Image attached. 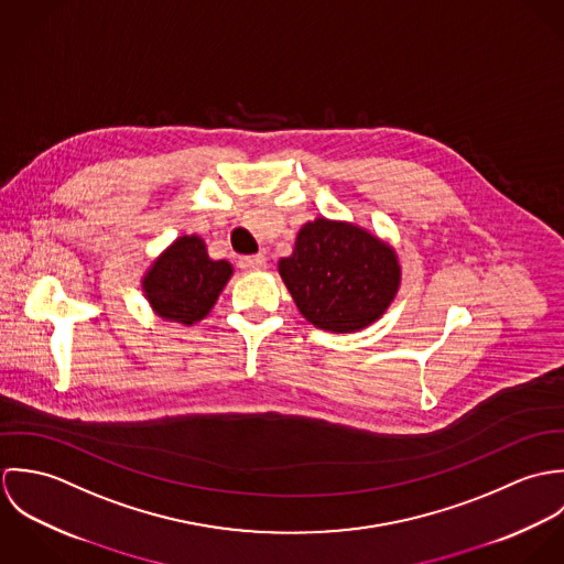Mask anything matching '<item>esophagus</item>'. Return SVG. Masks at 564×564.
Returning a JSON list of instances; mask_svg holds the SVG:
<instances>
[{"label":"esophagus","mask_w":564,"mask_h":564,"mask_svg":"<svg viewBox=\"0 0 564 564\" xmlns=\"http://www.w3.org/2000/svg\"><path fill=\"white\" fill-rule=\"evenodd\" d=\"M264 264H267V258L262 253L242 256L241 260H239V267H241L242 271H260V269H264Z\"/></svg>","instance_id":"34e87169"}]
</instances>
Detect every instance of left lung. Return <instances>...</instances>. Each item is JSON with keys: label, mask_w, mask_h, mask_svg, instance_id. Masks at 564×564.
I'll return each mask as SVG.
<instances>
[{"label": "left lung", "mask_w": 564, "mask_h": 564, "mask_svg": "<svg viewBox=\"0 0 564 564\" xmlns=\"http://www.w3.org/2000/svg\"><path fill=\"white\" fill-rule=\"evenodd\" d=\"M280 275L300 313L327 332H356L380 319L400 289L395 251L367 230L315 219L306 224Z\"/></svg>", "instance_id": "1"}]
</instances>
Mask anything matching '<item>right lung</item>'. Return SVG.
<instances>
[{
  "mask_svg": "<svg viewBox=\"0 0 564 564\" xmlns=\"http://www.w3.org/2000/svg\"><path fill=\"white\" fill-rule=\"evenodd\" d=\"M230 275V262L213 260L199 237H182L148 271L143 291L159 317L191 325L210 313Z\"/></svg>",
  "mask_w": 564,
  "mask_h": 564,
  "instance_id": "add662e5",
  "label": "right lung"
}]
</instances>
